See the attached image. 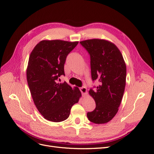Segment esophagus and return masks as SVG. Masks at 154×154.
I'll list each match as a JSON object with an SVG mask.
<instances>
[{
	"mask_svg": "<svg viewBox=\"0 0 154 154\" xmlns=\"http://www.w3.org/2000/svg\"><path fill=\"white\" fill-rule=\"evenodd\" d=\"M80 91H81L82 94L83 95H85L86 93H87V88L85 87H80Z\"/></svg>",
	"mask_w": 154,
	"mask_h": 154,
	"instance_id": "1",
	"label": "esophagus"
}]
</instances>
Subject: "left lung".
Wrapping results in <instances>:
<instances>
[{
	"instance_id": "8db88e82",
	"label": "left lung",
	"mask_w": 154,
	"mask_h": 154,
	"mask_svg": "<svg viewBox=\"0 0 154 154\" xmlns=\"http://www.w3.org/2000/svg\"><path fill=\"white\" fill-rule=\"evenodd\" d=\"M80 43L90 55L92 80L98 82L89 91L95 100L96 108L87 112V118L94 123H105L114 117L122 102L126 83V65L118 48L109 41L91 39Z\"/></svg>"
}]
</instances>
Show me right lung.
<instances>
[{"mask_svg":"<svg viewBox=\"0 0 154 154\" xmlns=\"http://www.w3.org/2000/svg\"><path fill=\"white\" fill-rule=\"evenodd\" d=\"M78 42L42 40L29 56L27 81L32 100L40 113L47 120L60 122L67 119L74 104L82 96L78 88L72 89L65 82L64 64L67 55Z\"/></svg>","mask_w":154,"mask_h":154,"instance_id":"add662e5","label":"right lung"}]
</instances>
